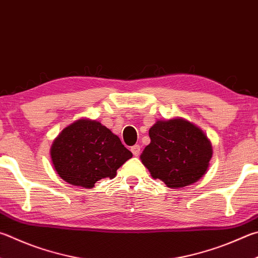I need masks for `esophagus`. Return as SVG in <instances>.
<instances>
[{
	"mask_svg": "<svg viewBox=\"0 0 258 258\" xmlns=\"http://www.w3.org/2000/svg\"><path fill=\"white\" fill-rule=\"evenodd\" d=\"M131 151H132V153L134 154L135 157H138L140 152H141V147H140L139 144H135V145H133L132 148H131Z\"/></svg>",
	"mask_w": 258,
	"mask_h": 258,
	"instance_id": "1",
	"label": "esophagus"
}]
</instances>
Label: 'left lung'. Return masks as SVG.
<instances>
[{
	"label": "left lung",
	"mask_w": 258,
	"mask_h": 258,
	"mask_svg": "<svg viewBox=\"0 0 258 258\" xmlns=\"http://www.w3.org/2000/svg\"><path fill=\"white\" fill-rule=\"evenodd\" d=\"M151 142L141 154L153 178L170 188L188 186L207 172L212 147L199 127L181 118L158 120L149 131Z\"/></svg>",
	"instance_id": "left-lung-1"
}]
</instances>
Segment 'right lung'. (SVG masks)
<instances>
[{"mask_svg": "<svg viewBox=\"0 0 258 258\" xmlns=\"http://www.w3.org/2000/svg\"><path fill=\"white\" fill-rule=\"evenodd\" d=\"M50 156L62 179L92 188L102 178H114L117 169L133 154L99 121L79 119L55 139Z\"/></svg>", "mask_w": 258, "mask_h": 258, "instance_id": "right-lung-1", "label": "right lung"}]
</instances>
